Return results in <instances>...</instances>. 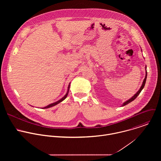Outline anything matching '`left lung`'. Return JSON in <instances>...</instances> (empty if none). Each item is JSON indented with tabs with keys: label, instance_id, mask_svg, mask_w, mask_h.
<instances>
[{
	"label": "left lung",
	"instance_id": "8db88e82",
	"mask_svg": "<svg viewBox=\"0 0 161 161\" xmlns=\"http://www.w3.org/2000/svg\"><path fill=\"white\" fill-rule=\"evenodd\" d=\"M146 67V76H145V79H144V80H143V83H142V86L140 87V90L137 92V93L136 94H135L134 95V96H132L130 99H129V100H127V101H125V103H123V104H122V106H125V105H126V104H129V103H131L132 101H133L137 96H138V95L140 94V92H142V90H143V88H144V86H145V83H146V80H147V66L145 67Z\"/></svg>",
	"mask_w": 161,
	"mask_h": 161
}]
</instances>
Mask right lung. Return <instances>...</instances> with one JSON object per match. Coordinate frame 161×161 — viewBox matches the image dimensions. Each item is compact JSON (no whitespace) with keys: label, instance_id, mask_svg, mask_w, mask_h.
I'll return each mask as SVG.
<instances>
[{"label":"right lung","instance_id":"add662e5","mask_svg":"<svg viewBox=\"0 0 161 161\" xmlns=\"http://www.w3.org/2000/svg\"><path fill=\"white\" fill-rule=\"evenodd\" d=\"M69 87H70V83H69V86H68V89H67V93H66V94L62 98V99H60V100H58V101H57V102H55V103H52V104H49V105H48V106H45V107H44V108H42V109H45V108H51V107H52V106H55V105H57V104H58V103H61L62 101H63L66 97H67V95H68V93H69Z\"/></svg>","mask_w":161,"mask_h":161}]
</instances>
